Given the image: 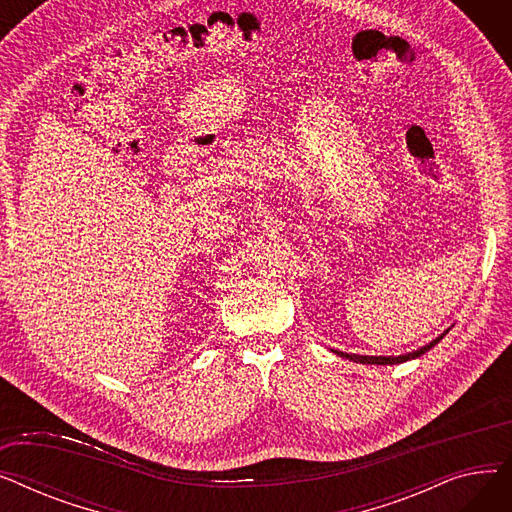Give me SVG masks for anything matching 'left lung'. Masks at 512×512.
I'll list each match as a JSON object with an SVG mask.
<instances>
[{
	"instance_id": "8db88e82",
	"label": "left lung",
	"mask_w": 512,
	"mask_h": 512,
	"mask_svg": "<svg viewBox=\"0 0 512 512\" xmlns=\"http://www.w3.org/2000/svg\"><path fill=\"white\" fill-rule=\"evenodd\" d=\"M448 334V330L444 334H440L436 340H432L429 344L417 348V351L413 353H407V355H398V357H363V355H346V353H340V357H346V359H353L357 363H367V365H394V363H402V361H409V359H415V357H421L423 353H427L429 348L436 346L444 336Z\"/></svg>"
}]
</instances>
